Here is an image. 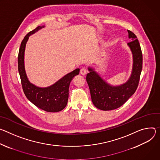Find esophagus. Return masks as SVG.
<instances>
[{
  "label": "esophagus",
  "mask_w": 160,
  "mask_h": 160,
  "mask_svg": "<svg viewBox=\"0 0 160 160\" xmlns=\"http://www.w3.org/2000/svg\"><path fill=\"white\" fill-rule=\"evenodd\" d=\"M87 73V70L84 68H82L81 70H80V74L82 76H84L86 75Z\"/></svg>",
  "instance_id": "34e87169"
}]
</instances>
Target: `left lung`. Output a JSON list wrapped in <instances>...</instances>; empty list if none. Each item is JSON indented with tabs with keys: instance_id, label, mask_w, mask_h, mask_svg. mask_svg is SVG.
<instances>
[{
	"instance_id": "8db88e82",
	"label": "left lung",
	"mask_w": 160,
	"mask_h": 160,
	"mask_svg": "<svg viewBox=\"0 0 160 160\" xmlns=\"http://www.w3.org/2000/svg\"><path fill=\"white\" fill-rule=\"evenodd\" d=\"M128 43L133 55V67L129 79L122 84L112 86L103 80L94 70L88 67L90 72L86 75L92 100L95 107L102 111H111L119 108L134 94L138 85L142 68V54L136 35L128 30Z\"/></svg>"
}]
</instances>
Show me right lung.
I'll use <instances>...</instances> for the list:
<instances>
[{
    "instance_id": "obj_1",
    "label": "right lung",
    "mask_w": 160,
    "mask_h": 160,
    "mask_svg": "<svg viewBox=\"0 0 160 160\" xmlns=\"http://www.w3.org/2000/svg\"><path fill=\"white\" fill-rule=\"evenodd\" d=\"M44 27L39 26L28 33L23 39L19 49L18 63L23 92L27 98L38 108L50 112H56L63 110L67 104L68 88L73 78L79 73V68L74 70L57 82L46 88H40L31 83L26 74L24 55L27 42L30 35Z\"/></svg>"
}]
</instances>
